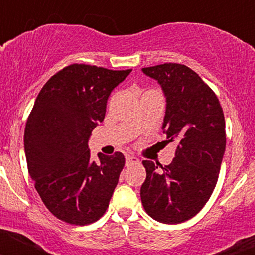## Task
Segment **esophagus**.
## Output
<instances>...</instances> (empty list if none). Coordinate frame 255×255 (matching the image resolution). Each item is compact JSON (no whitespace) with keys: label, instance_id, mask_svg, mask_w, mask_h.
<instances>
[{"label":"esophagus","instance_id":"esophagus-1","mask_svg":"<svg viewBox=\"0 0 255 255\" xmlns=\"http://www.w3.org/2000/svg\"><path fill=\"white\" fill-rule=\"evenodd\" d=\"M134 163H139V158H136L135 155H126V164H134Z\"/></svg>","mask_w":255,"mask_h":255}]
</instances>
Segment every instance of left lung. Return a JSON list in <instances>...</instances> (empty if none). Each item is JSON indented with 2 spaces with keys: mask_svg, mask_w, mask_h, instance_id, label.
I'll list each match as a JSON object with an SVG mask.
<instances>
[{
  "mask_svg": "<svg viewBox=\"0 0 255 255\" xmlns=\"http://www.w3.org/2000/svg\"><path fill=\"white\" fill-rule=\"evenodd\" d=\"M143 73L162 85L167 101L163 129L177 148L162 170L143 161L141 203L153 220L181 224L199 213L216 188L226 148L224 111L211 87L185 65L168 62Z\"/></svg>",
  "mask_w": 255,
  "mask_h": 255,
  "instance_id": "obj_1",
  "label": "left lung"
}]
</instances>
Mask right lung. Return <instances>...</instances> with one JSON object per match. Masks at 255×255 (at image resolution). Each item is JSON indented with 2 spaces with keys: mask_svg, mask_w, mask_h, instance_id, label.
Instances as JSON below:
<instances>
[{
  "mask_svg": "<svg viewBox=\"0 0 255 255\" xmlns=\"http://www.w3.org/2000/svg\"><path fill=\"white\" fill-rule=\"evenodd\" d=\"M130 71L71 64L38 94L24 131L26 163L40 199L58 220L84 226L108 208L125 157L100 153L93 161L88 140L105 119L108 96Z\"/></svg>",
  "mask_w": 255,
  "mask_h": 255,
  "instance_id": "1",
  "label": "right lung"
}]
</instances>
